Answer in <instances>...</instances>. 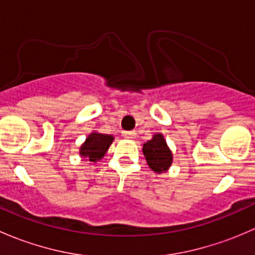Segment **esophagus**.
<instances>
[{
  "label": "esophagus",
  "instance_id": "34e87169",
  "mask_svg": "<svg viewBox=\"0 0 255 255\" xmlns=\"http://www.w3.org/2000/svg\"><path fill=\"white\" fill-rule=\"evenodd\" d=\"M122 135L125 138H128V139H132V138H134L137 135V133L134 130H123Z\"/></svg>",
  "mask_w": 255,
  "mask_h": 255
}]
</instances>
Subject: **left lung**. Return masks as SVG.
Returning a JSON list of instances; mask_svg holds the SVG:
<instances>
[{
    "instance_id": "1",
    "label": "left lung",
    "mask_w": 255,
    "mask_h": 255,
    "mask_svg": "<svg viewBox=\"0 0 255 255\" xmlns=\"http://www.w3.org/2000/svg\"><path fill=\"white\" fill-rule=\"evenodd\" d=\"M143 154L149 168L156 173L168 170L173 161V154L166 145L163 134H155L153 139L143 144Z\"/></svg>"
}]
</instances>
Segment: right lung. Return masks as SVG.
Here are the masks:
<instances>
[{"mask_svg": "<svg viewBox=\"0 0 255 255\" xmlns=\"http://www.w3.org/2000/svg\"><path fill=\"white\" fill-rule=\"evenodd\" d=\"M113 140L112 135L100 134V133H91L86 138V142L80 148V154L84 158H87L90 161L100 160L106 154L107 149L111 145Z\"/></svg>", "mask_w": 255, "mask_h": 255, "instance_id": "1", "label": "right lung"}]
</instances>
